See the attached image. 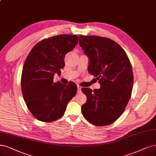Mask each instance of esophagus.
Wrapping results in <instances>:
<instances>
[{"label": "esophagus", "mask_w": 156, "mask_h": 156, "mask_svg": "<svg viewBox=\"0 0 156 156\" xmlns=\"http://www.w3.org/2000/svg\"><path fill=\"white\" fill-rule=\"evenodd\" d=\"M77 88H78V92H80L81 91V89H82V87H80V85H78L77 86Z\"/></svg>", "instance_id": "34e87169"}]
</instances>
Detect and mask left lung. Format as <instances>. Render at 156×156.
<instances>
[{"instance_id":"obj_1","label":"left lung","mask_w":156,"mask_h":156,"mask_svg":"<svg viewBox=\"0 0 156 156\" xmlns=\"http://www.w3.org/2000/svg\"><path fill=\"white\" fill-rule=\"evenodd\" d=\"M79 43L89 56V72L100 83L98 89L82 88L87 101L83 117L100 126L110 125L122 115L130 98L134 76L125 51L114 40L99 36L80 35Z\"/></svg>"}]
</instances>
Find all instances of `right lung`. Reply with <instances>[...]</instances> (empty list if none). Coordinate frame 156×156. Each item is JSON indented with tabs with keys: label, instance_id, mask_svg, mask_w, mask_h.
<instances>
[{
	"label": "right lung",
	"instance_id": "right-lung-1",
	"mask_svg": "<svg viewBox=\"0 0 156 156\" xmlns=\"http://www.w3.org/2000/svg\"><path fill=\"white\" fill-rule=\"evenodd\" d=\"M78 37L59 34L38 42L25 60L21 76V89L29 111L38 120L49 123L64 114L67 103L75 96L74 82L54 83V74H60L64 58L78 42Z\"/></svg>",
	"mask_w": 156,
	"mask_h": 156
}]
</instances>
